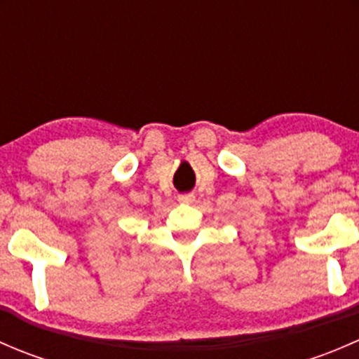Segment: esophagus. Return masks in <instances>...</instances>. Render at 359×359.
Listing matches in <instances>:
<instances>
[{
  "label": "esophagus",
  "mask_w": 359,
  "mask_h": 359,
  "mask_svg": "<svg viewBox=\"0 0 359 359\" xmlns=\"http://www.w3.org/2000/svg\"><path fill=\"white\" fill-rule=\"evenodd\" d=\"M179 201L180 203H187V205H189V203L194 201V194H180Z\"/></svg>",
  "instance_id": "34e87169"
}]
</instances>
